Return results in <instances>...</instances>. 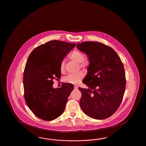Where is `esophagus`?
I'll return each instance as SVG.
<instances>
[{
	"instance_id": "esophagus-1",
	"label": "esophagus",
	"mask_w": 146,
	"mask_h": 146,
	"mask_svg": "<svg viewBox=\"0 0 146 146\" xmlns=\"http://www.w3.org/2000/svg\"><path fill=\"white\" fill-rule=\"evenodd\" d=\"M78 88V86L77 85H74V88L75 89H77Z\"/></svg>"
}]
</instances>
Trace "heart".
<instances>
[{"label":"heart","mask_w":146,"mask_h":146,"mask_svg":"<svg viewBox=\"0 0 146 146\" xmlns=\"http://www.w3.org/2000/svg\"><path fill=\"white\" fill-rule=\"evenodd\" d=\"M68 57L72 61L79 63V67L84 70H87L90 65V60L88 57H84L83 54L79 51L74 50L72 51ZM60 71L62 73L65 70V62L62 61L60 64ZM84 74L83 72H79L76 74H70L64 78V82L67 83L76 84H78L83 78Z\"/></svg>","instance_id":"b5f03b06"}]
</instances>
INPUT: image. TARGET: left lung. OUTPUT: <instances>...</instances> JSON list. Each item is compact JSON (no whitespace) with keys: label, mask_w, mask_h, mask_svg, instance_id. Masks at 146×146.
Masks as SVG:
<instances>
[{"label":"left lung","mask_w":146,"mask_h":146,"mask_svg":"<svg viewBox=\"0 0 146 146\" xmlns=\"http://www.w3.org/2000/svg\"><path fill=\"white\" fill-rule=\"evenodd\" d=\"M76 48L86 54L91 62L83 80L89 88H78L82 92L80 107L91 118H108L118 110L125 92L123 64L113 49L101 42H78Z\"/></svg>","instance_id":"obj_1"}]
</instances>
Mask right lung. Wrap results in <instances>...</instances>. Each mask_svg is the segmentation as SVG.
Returning <instances> with one entry per match:
<instances>
[{
	"instance_id": "right-lung-1",
	"label": "right lung",
	"mask_w": 146,
	"mask_h": 146,
	"mask_svg": "<svg viewBox=\"0 0 146 146\" xmlns=\"http://www.w3.org/2000/svg\"><path fill=\"white\" fill-rule=\"evenodd\" d=\"M76 45L51 40L35 48L28 57L23 79L25 99L35 115L44 120H54L62 114L74 89L72 84L63 83L57 89L52 85L54 79L61 76V62Z\"/></svg>"
}]
</instances>
